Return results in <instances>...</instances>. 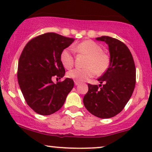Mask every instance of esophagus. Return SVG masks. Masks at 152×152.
I'll use <instances>...</instances> for the list:
<instances>
[{
  "label": "esophagus",
  "instance_id": "34e87169",
  "mask_svg": "<svg viewBox=\"0 0 152 152\" xmlns=\"http://www.w3.org/2000/svg\"><path fill=\"white\" fill-rule=\"evenodd\" d=\"M80 82H78V81H75V84L76 85V86H77V85L80 84Z\"/></svg>",
  "mask_w": 152,
  "mask_h": 152
}]
</instances>
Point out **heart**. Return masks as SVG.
<instances>
[{
    "mask_svg": "<svg viewBox=\"0 0 152 152\" xmlns=\"http://www.w3.org/2000/svg\"><path fill=\"white\" fill-rule=\"evenodd\" d=\"M73 49L79 53L88 56V59L86 64L87 68L84 69L75 68L70 70L67 73L69 78L78 82H84L93 77L96 72L97 73H102L107 70L110 62L109 56L103 53L102 47L95 41L91 40L82 41L78 45H74ZM60 61L66 69L71 68L74 64L72 49L67 48L63 50L60 55Z\"/></svg>",
    "mask_w": 152,
    "mask_h": 152,
    "instance_id": "1",
    "label": "heart"
}]
</instances>
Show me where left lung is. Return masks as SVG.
<instances>
[{
  "label": "left lung",
  "instance_id": "8db88e82",
  "mask_svg": "<svg viewBox=\"0 0 152 152\" xmlns=\"http://www.w3.org/2000/svg\"><path fill=\"white\" fill-rule=\"evenodd\" d=\"M96 40L104 41L109 46V66L97 79L99 86L88 84L83 102L93 115L110 118L121 112L132 97L136 84V67L129 49L122 41L108 36L97 37Z\"/></svg>",
  "mask_w": 152,
  "mask_h": 152
}]
</instances>
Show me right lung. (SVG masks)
Wrapping results in <instances>:
<instances>
[{"label": "right lung", "instance_id": "right-lung-1", "mask_svg": "<svg viewBox=\"0 0 152 152\" xmlns=\"http://www.w3.org/2000/svg\"><path fill=\"white\" fill-rule=\"evenodd\" d=\"M74 40L48 32L32 39L23 50L18 60V82L27 104L38 114L48 115L59 110L73 88L72 79L55 84L53 78L61 79L65 75L60 55Z\"/></svg>", "mask_w": 152, "mask_h": 152}]
</instances>
